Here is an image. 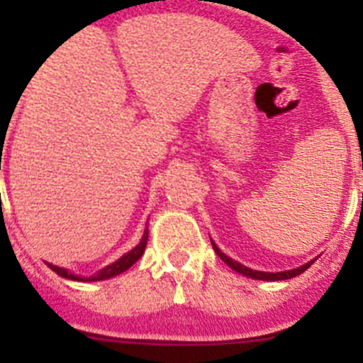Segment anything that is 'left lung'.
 Wrapping results in <instances>:
<instances>
[{
    "mask_svg": "<svg viewBox=\"0 0 363 363\" xmlns=\"http://www.w3.org/2000/svg\"><path fill=\"white\" fill-rule=\"evenodd\" d=\"M211 243H213V249L214 252H216L218 256H220L223 262H225L227 265H229L233 271L240 272V274H243V277L247 278H252V280H265V281H278V280H289V278H294L298 277V274H301L303 271H307V269L311 267V265L316 262V258L311 259V262H307L306 265H300V267L296 269H291V271H281V272H265V271H255V269L247 267V265H242L240 262H236V259H233L230 256H227L225 252L220 251V247L216 245V243L211 240Z\"/></svg>",
    "mask_w": 363,
    "mask_h": 363,
    "instance_id": "left-lung-1",
    "label": "left lung"
}]
</instances>
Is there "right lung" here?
<instances>
[{
    "mask_svg": "<svg viewBox=\"0 0 363 363\" xmlns=\"http://www.w3.org/2000/svg\"><path fill=\"white\" fill-rule=\"evenodd\" d=\"M147 240H149V229H145V233H143L142 240H140V243H138L134 249H130L129 252H125L121 258H118L116 262H112V264H108L107 267L99 269L98 272H96L94 277H79V274H74V272H70L69 269L65 267H57V265H52L49 264V267L52 269L56 274H60L62 278H67V280H74V281H101V280H108V278H114L118 277V274H121V272H125L129 267H133L134 264H136L138 259L142 258L143 252H145V247H147Z\"/></svg>",
    "mask_w": 363,
    "mask_h": 363,
    "instance_id": "right-lung-1",
    "label": "right lung"
}]
</instances>
